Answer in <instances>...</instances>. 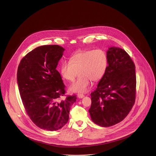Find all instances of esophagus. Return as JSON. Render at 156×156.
<instances>
[{"label": "esophagus", "instance_id": "obj_1", "mask_svg": "<svg viewBox=\"0 0 156 156\" xmlns=\"http://www.w3.org/2000/svg\"><path fill=\"white\" fill-rule=\"evenodd\" d=\"M77 97L79 98H83L85 97V95L83 94H77Z\"/></svg>", "mask_w": 156, "mask_h": 156}]
</instances>
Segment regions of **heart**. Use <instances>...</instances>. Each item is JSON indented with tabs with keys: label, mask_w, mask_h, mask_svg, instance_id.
I'll list each match as a JSON object with an SVG mask.
<instances>
[{
	"label": "heart",
	"mask_w": 156,
	"mask_h": 156,
	"mask_svg": "<svg viewBox=\"0 0 156 156\" xmlns=\"http://www.w3.org/2000/svg\"><path fill=\"white\" fill-rule=\"evenodd\" d=\"M108 66L106 53L101 49L82 51L73 55L69 62L62 63L60 71L64 79L73 81L79 72V79L69 87L72 92H87L91 80L97 82L105 76Z\"/></svg>",
	"instance_id": "obj_1"
}]
</instances>
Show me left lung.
<instances>
[{"label":"left lung","instance_id":"8db88e82","mask_svg":"<svg viewBox=\"0 0 156 156\" xmlns=\"http://www.w3.org/2000/svg\"><path fill=\"white\" fill-rule=\"evenodd\" d=\"M108 66L97 88L90 94L89 109L92 121L101 127H110L122 121L135 102V66L123 49L111 47L107 51Z\"/></svg>","mask_w":156,"mask_h":156}]
</instances>
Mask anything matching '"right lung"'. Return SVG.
Masks as SVG:
<instances>
[{"mask_svg": "<svg viewBox=\"0 0 156 156\" xmlns=\"http://www.w3.org/2000/svg\"><path fill=\"white\" fill-rule=\"evenodd\" d=\"M65 49L58 45L40 46L28 53L18 67L17 80L27 115L39 128L56 131L67 124L76 96H64L66 86L56 67Z\"/></svg>", "mask_w": 156, "mask_h": 156, "instance_id": "1", "label": "right lung"}]
</instances>
